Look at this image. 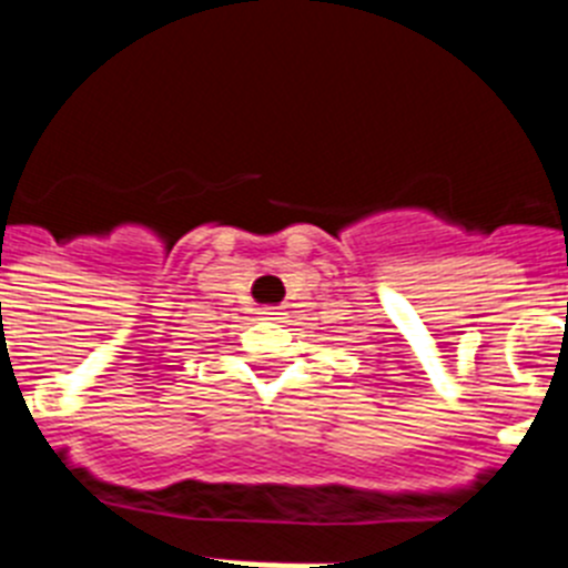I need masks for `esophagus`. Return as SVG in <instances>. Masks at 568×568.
Instances as JSON below:
<instances>
[{"label": "esophagus", "mask_w": 568, "mask_h": 568, "mask_svg": "<svg viewBox=\"0 0 568 568\" xmlns=\"http://www.w3.org/2000/svg\"><path fill=\"white\" fill-rule=\"evenodd\" d=\"M261 315H264V318H270V321H278L284 313H281V307H264V310H261Z\"/></svg>", "instance_id": "34e87169"}]
</instances>
